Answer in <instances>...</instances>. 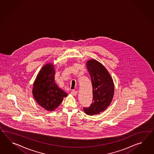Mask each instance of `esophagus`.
Returning <instances> with one entry per match:
<instances>
[{
  "mask_svg": "<svg viewBox=\"0 0 154 154\" xmlns=\"http://www.w3.org/2000/svg\"><path fill=\"white\" fill-rule=\"evenodd\" d=\"M71 94L73 96H75L77 94V91L75 90H72L71 91Z\"/></svg>",
  "mask_w": 154,
  "mask_h": 154,
  "instance_id": "34e87169",
  "label": "esophagus"
}]
</instances>
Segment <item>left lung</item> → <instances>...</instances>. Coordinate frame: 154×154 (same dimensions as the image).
I'll return each mask as SVG.
<instances>
[{"label": "left lung", "instance_id": "obj_1", "mask_svg": "<svg viewBox=\"0 0 154 154\" xmlns=\"http://www.w3.org/2000/svg\"><path fill=\"white\" fill-rule=\"evenodd\" d=\"M92 85L93 100L89 107H83L88 115L98 114L103 111L112 100L114 85L112 79L106 68L97 60H91L87 62Z\"/></svg>", "mask_w": 154, "mask_h": 154}]
</instances>
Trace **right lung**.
<instances>
[{"label": "right lung", "mask_w": 154, "mask_h": 154, "mask_svg": "<svg viewBox=\"0 0 154 154\" xmlns=\"http://www.w3.org/2000/svg\"><path fill=\"white\" fill-rule=\"evenodd\" d=\"M55 71L52 64L43 66L33 84L32 93L39 105L47 111L57 108L67 94L61 90L54 81Z\"/></svg>", "instance_id": "obj_1"}]
</instances>
